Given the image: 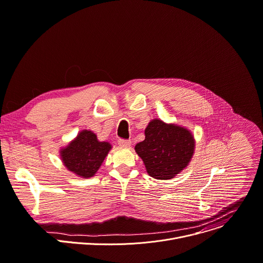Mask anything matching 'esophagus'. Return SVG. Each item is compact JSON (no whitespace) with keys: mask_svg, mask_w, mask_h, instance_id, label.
<instances>
[{"mask_svg":"<svg viewBox=\"0 0 263 263\" xmlns=\"http://www.w3.org/2000/svg\"><path fill=\"white\" fill-rule=\"evenodd\" d=\"M118 145L122 147H130L131 146V141L129 139H118Z\"/></svg>","mask_w":263,"mask_h":263,"instance_id":"1","label":"esophagus"}]
</instances>
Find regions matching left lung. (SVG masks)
<instances>
[{"label": "left lung", "mask_w": 263, "mask_h": 263, "mask_svg": "<svg viewBox=\"0 0 263 263\" xmlns=\"http://www.w3.org/2000/svg\"><path fill=\"white\" fill-rule=\"evenodd\" d=\"M146 138L135 146L147 172L156 179H170L187 165L194 152V138L184 128L153 119L145 130Z\"/></svg>", "instance_id": "obj_1"}]
</instances>
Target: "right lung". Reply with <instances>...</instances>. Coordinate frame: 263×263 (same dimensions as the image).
<instances>
[{
  "label": "right lung",
  "mask_w": 263,
  "mask_h": 263,
  "mask_svg": "<svg viewBox=\"0 0 263 263\" xmlns=\"http://www.w3.org/2000/svg\"><path fill=\"white\" fill-rule=\"evenodd\" d=\"M110 149L108 142L99 141L94 133L84 130L61 151V156L68 170L88 178L97 173Z\"/></svg>",
  "instance_id": "obj_1"
}]
</instances>
